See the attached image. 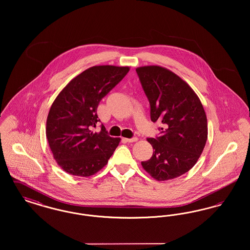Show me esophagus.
Wrapping results in <instances>:
<instances>
[{
  "label": "esophagus",
  "mask_w": 250,
  "mask_h": 250,
  "mask_svg": "<svg viewBox=\"0 0 250 250\" xmlns=\"http://www.w3.org/2000/svg\"><path fill=\"white\" fill-rule=\"evenodd\" d=\"M126 143H136L138 141V138H132V139H125Z\"/></svg>",
  "instance_id": "34e87169"
}]
</instances>
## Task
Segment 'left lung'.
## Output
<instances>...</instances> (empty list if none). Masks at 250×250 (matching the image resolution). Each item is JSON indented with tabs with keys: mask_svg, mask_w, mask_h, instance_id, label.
<instances>
[{
	"mask_svg": "<svg viewBox=\"0 0 250 250\" xmlns=\"http://www.w3.org/2000/svg\"><path fill=\"white\" fill-rule=\"evenodd\" d=\"M151 107V120L161 122L160 137L147 139L152 157L142 166L156 181L177 178L191 169L202 155L208 137L202 102L188 84L159 65L136 69Z\"/></svg>",
	"mask_w": 250,
	"mask_h": 250,
	"instance_id": "left-lung-1",
	"label": "left lung"
}]
</instances>
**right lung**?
I'll return each instance as SVG.
<instances>
[{"label":"right lung","mask_w":250,"mask_h":250,"mask_svg":"<svg viewBox=\"0 0 250 250\" xmlns=\"http://www.w3.org/2000/svg\"><path fill=\"white\" fill-rule=\"evenodd\" d=\"M129 66L95 65L71 80L48 111L46 136L54 159L67 173L89 177L107 165L121 142L105 126L94 132L100 100L129 71Z\"/></svg>","instance_id":"right-lung-1"}]
</instances>
